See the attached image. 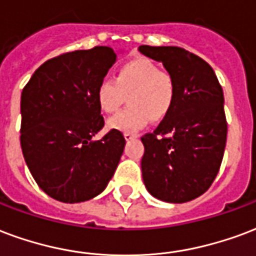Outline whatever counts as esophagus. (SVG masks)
<instances>
[{
	"label": "esophagus",
	"mask_w": 256,
	"mask_h": 256,
	"mask_svg": "<svg viewBox=\"0 0 256 256\" xmlns=\"http://www.w3.org/2000/svg\"><path fill=\"white\" fill-rule=\"evenodd\" d=\"M123 137H124V140L126 141H130V140H134V138L137 137L136 134H132V133H124L123 134Z\"/></svg>",
	"instance_id": "esophagus-1"
}]
</instances>
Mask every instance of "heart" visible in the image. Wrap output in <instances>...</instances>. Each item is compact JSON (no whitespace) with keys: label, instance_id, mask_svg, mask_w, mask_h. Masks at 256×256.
<instances>
[{"label":"heart","instance_id":"obj_1","mask_svg":"<svg viewBox=\"0 0 256 256\" xmlns=\"http://www.w3.org/2000/svg\"><path fill=\"white\" fill-rule=\"evenodd\" d=\"M128 99V110L115 114L107 128L122 133H136L153 120H162L171 112L176 98L174 76L158 70L146 58L128 60L119 68L116 80L103 77L96 88V102L103 112H114Z\"/></svg>","mask_w":256,"mask_h":256}]
</instances>
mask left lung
Returning a JSON list of instances; mask_svg holds the SVG:
<instances>
[{
	"instance_id": "left-lung-1",
	"label": "left lung",
	"mask_w": 256,
	"mask_h": 256,
	"mask_svg": "<svg viewBox=\"0 0 256 256\" xmlns=\"http://www.w3.org/2000/svg\"><path fill=\"white\" fill-rule=\"evenodd\" d=\"M162 62L176 82L171 112L141 141V170L154 198L183 204L202 196L216 179L224 156L226 120L224 94L212 66L180 47L140 46Z\"/></svg>"
}]
</instances>
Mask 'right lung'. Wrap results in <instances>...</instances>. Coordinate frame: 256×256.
<instances>
[{"mask_svg": "<svg viewBox=\"0 0 256 256\" xmlns=\"http://www.w3.org/2000/svg\"><path fill=\"white\" fill-rule=\"evenodd\" d=\"M115 60L108 46L66 52L39 66L22 92V156L38 186L60 202L98 196L119 164L120 132L94 140L104 126L96 88Z\"/></svg>", "mask_w": 256, "mask_h": 256, "instance_id": "add662e5", "label": "right lung"}]
</instances>
